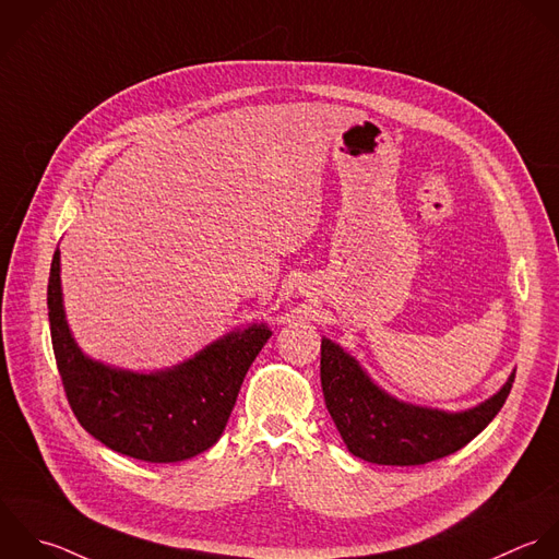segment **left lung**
Wrapping results in <instances>:
<instances>
[{
  "instance_id": "left-lung-1",
  "label": "left lung",
  "mask_w": 559,
  "mask_h": 559,
  "mask_svg": "<svg viewBox=\"0 0 559 559\" xmlns=\"http://www.w3.org/2000/svg\"><path fill=\"white\" fill-rule=\"evenodd\" d=\"M320 379L326 409L355 457L381 466H420L464 449L506 405L514 372L486 403L449 414L407 405L383 392L331 340H322Z\"/></svg>"
}]
</instances>
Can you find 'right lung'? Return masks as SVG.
Instances as JSON below:
<instances>
[{
    "mask_svg": "<svg viewBox=\"0 0 559 559\" xmlns=\"http://www.w3.org/2000/svg\"><path fill=\"white\" fill-rule=\"evenodd\" d=\"M47 309L60 381L84 431L115 453L171 464L211 449L235 407L243 377L272 331L237 329L169 370L139 374L82 355L64 320L60 252H53Z\"/></svg>",
    "mask_w": 559,
    "mask_h": 559,
    "instance_id": "obj_1",
    "label": "right lung"
}]
</instances>
